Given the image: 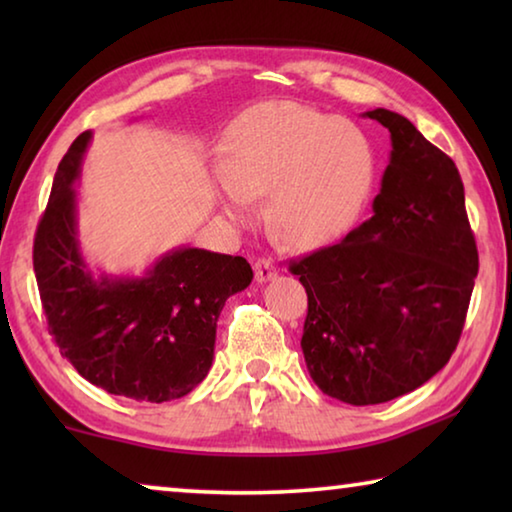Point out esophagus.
<instances>
[{"instance_id":"obj_1","label":"esophagus","mask_w":512,"mask_h":512,"mask_svg":"<svg viewBox=\"0 0 512 512\" xmlns=\"http://www.w3.org/2000/svg\"><path fill=\"white\" fill-rule=\"evenodd\" d=\"M275 275H277V268H275L271 259H268V257L257 259V262H255V280L257 282H268V280H273Z\"/></svg>"}]
</instances>
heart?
<instances>
[{
	"label": "heart",
	"instance_id": "heart-1",
	"mask_svg": "<svg viewBox=\"0 0 512 512\" xmlns=\"http://www.w3.org/2000/svg\"><path fill=\"white\" fill-rule=\"evenodd\" d=\"M221 205L244 221L268 192L266 221L277 239L309 246L334 235L372 180L370 144L357 126L293 101L246 110L221 151Z\"/></svg>",
	"mask_w": 512,
	"mask_h": 512
}]
</instances>
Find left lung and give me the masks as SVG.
I'll return each mask as SVG.
<instances>
[{"label": "left lung", "mask_w": 512, "mask_h": 512, "mask_svg": "<svg viewBox=\"0 0 512 512\" xmlns=\"http://www.w3.org/2000/svg\"><path fill=\"white\" fill-rule=\"evenodd\" d=\"M366 117L393 142L372 216L289 266L309 300L300 341L309 375L354 406L411 393L445 366L479 271L454 160L397 112Z\"/></svg>", "instance_id": "8db88e82"}]
</instances>
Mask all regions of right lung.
<instances>
[{"mask_svg": "<svg viewBox=\"0 0 512 512\" xmlns=\"http://www.w3.org/2000/svg\"><path fill=\"white\" fill-rule=\"evenodd\" d=\"M90 133L60 160L33 239V271L49 334L83 379L137 402L178 400L212 368L216 320L244 291V257L178 248L144 277H94L76 239L74 180Z\"/></svg>", "mask_w": 512, "mask_h": 512, "instance_id": "1", "label": "right lung"}]
</instances>
